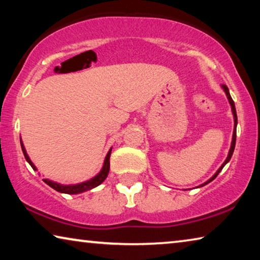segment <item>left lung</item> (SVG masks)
<instances>
[{
    "label": "left lung",
    "instance_id": "obj_1",
    "mask_svg": "<svg viewBox=\"0 0 260 260\" xmlns=\"http://www.w3.org/2000/svg\"><path fill=\"white\" fill-rule=\"evenodd\" d=\"M222 89L225 90V93H226L227 99H228V101H230V104H231V107H232V112H233V116H234V131H233V139H232L231 149H230V152H228V156H227V158H226V160L222 162V165L219 167L218 171H217V172L214 173L213 177H212V178H210V179L208 180V181L204 182L203 184H201L200 187H203V186H205V184L210 183L211 181H212V180H214L215 178H217V175L220 173V171H221V170L223 169V166H225V165L227 164V162L231 160V158H232V156H233V152H234V149H235V142H236V126H237V116H236V109H235L234 101H233V99H232V96H231V94H230V90H228L227 86H226V85H222Z\"/></svg>",
    "mask_w": 260,
    "mask_h": 260
}]
</instances>
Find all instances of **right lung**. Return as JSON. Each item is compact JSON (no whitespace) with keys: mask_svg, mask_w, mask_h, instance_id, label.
Here are the masks:
<instances>
[{"mask_svg":"<svg viewBox=\"0 0 260 260\" xmlns=\"http://www.w3.org/2000/svg\"><path fill=\"white\" fill-rule=\"evenodd\" d=\"M20 146H21V150H23L26 160H27V162L30 166H32L33 170L37 171V167H35L32 160L29 159L27 152H26V150H25V147L23 144V141H21V138H20ZM111 150H112V148L110 149L107 157H105L104 162H103V167H102V170H101V172L98 175H95L94 178L88 180V181L77 183V184H60L58 182L51 181V180H49V179H43V181H45L48 186H50L52 189H55V190L63 192V193H70V195H74V193H80L83 191L90 190V189L100 186V184L102 183L105 179H107L109 171H110V156H111Z\"/></svg>","mask_w":260,"mask_h":260,"instance_id":"right-lung-1","label":"right lung"}]
</instances>
